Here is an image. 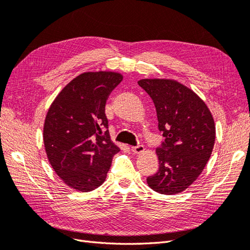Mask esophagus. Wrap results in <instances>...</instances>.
<instances>
[{
  "mask_svg": "<svg viewBox=\"0 0 250 250\" xmlns=\"http://www.w3.org/2000/svg\"><path fill=\"white\" fill-rule=\"evenodd\" d=\"M144 150H145V147H144L143 145H138L135 147H131V151L133 153H137V154H140L142 152H144Z\"/></svg>",
  "mask_w": 250,
  "mask_h": 250,
  "instance_id": "1",
  "label": "esophagus"
}]
</instances>
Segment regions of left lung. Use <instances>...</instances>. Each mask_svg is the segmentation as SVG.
<instances>
[{"label":"left lung","instance_id":"1","mask_svg":"<svg viewBox=\"0 0 250 250\" xmlns=\"http://www.w3.org/2000/svg\"><path fill=\"white\" fill-rule=\"evenodd\" d=\"M138 83L153 100L165 138L156 149L160 168L147 177V184L157 193L178 194L197 179L209 160L216 138L213 116L197 94L176 80Z\"/></svg>","mask_w":250,"mask_h":250}]
</instances>
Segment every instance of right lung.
<instances>
[{"label": "right lung", "instance_id": "right-lung-1", "mask_svg": "<svg viewBox=\"0 0 250 250\" xmlns=\"http://www.w3.org/2000/svg\"><path fill=\"white\" fill-rule=\"evenodd\" d=\"M122 80L116 72L82 73L62 89L47 112L42 135L48 160L74 190L99 188L120 151L109 137L105 104Z\"/></svg>", "mask_w": 250, "mask_h": 250}]
</instances>
